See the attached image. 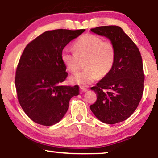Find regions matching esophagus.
<instances>
[{"label":"esophagus","mask_w":158,"mask_h":158,"mask_svg":"<svg viewBox=\"0 0 158 158\" xmlns=\"http://www.w3.org/2000/svg\"><path fill=\"white\" fill-rule=\"evenodd\" d=\"M87 91V88H85V87H80V92H85Z\"/></svg>","instance_id":"obj_1"}]
</instances>
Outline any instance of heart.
Segmentation results:
<instances>
[{
	"label": "heart",
	"instance_id": "heart-1",
	"mask_svg": "<svg viewBox=\"0 0 158 158\" xmlns=\"http://www.w3.org/2000/svg\"><path fill=\"white\" fill-rule=\"evenodd\" d=\"M61 59L67 70L71 73L77 71L84 60L85 70L70 77L72 84L81 86L90 85L99 77L108 75L112 69L115 60V49L110 41H102L94 35H85L74 43V50L64 48Z\"/></svg>",
	"mask_w": 158,
	"mask_h": 158
}]
</instances>
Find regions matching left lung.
Segmentation results:
<instances>
[{"label": "left lung", "mask_w": 158, "mask_h": 158, "mask_svg": "<svg viewBox=\"0 0 158 158\" xmlns=\"http://www.w3.org/2000/svg\"><path fill=\"white\" fill-rule=\"evenodd\" d=\"M91 31L113 43L115 60L110 73L91 88L98 98L90 109L100 121L114 124L131 116L142 99L144 80L142 56L120 27H98Z\"/></svg>", "instance_id": "left-lung-1"}]
</instances>
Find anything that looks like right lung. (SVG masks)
<instances>
[{
    "instance_id": "add662e5",
    "label": "right lung",
    "mask_w": 158,
    "mask_h": 158,
    "mask_svg": "<svg viewBox=\"0 0 158 158\" xmlns=\"http://www.w3.org/2000/svg\"><path fill=\"white\" fill-rule=\"evenodd\" d=\"M85 29H56L42 34L26 46L16 69L15 85L20 106L34 122L57 123L66 114L79 87L60 86L68 75L61 52Z\"/></svg>"
}]
</instances>
